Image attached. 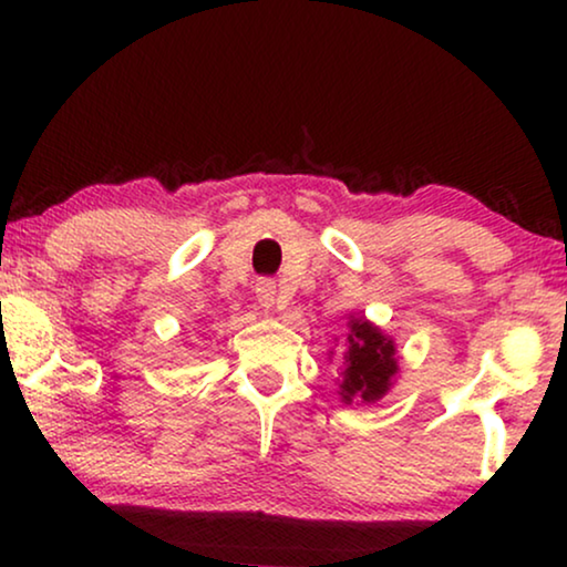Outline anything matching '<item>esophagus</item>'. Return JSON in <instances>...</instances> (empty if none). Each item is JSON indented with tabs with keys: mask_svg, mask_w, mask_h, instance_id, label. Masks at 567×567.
<instances>
[{
	"mask_svg": "<svg viewBox=\"0 0 567 567\" xmlns=\"http://www.w3.org/2000/svg\"><path fill=\"white\" fill-rule=\"evenodd\" d=\"M255 299H258L260 309H268L276 305V284L270 281V278H260L258 284H255Z\"/></svg>",
	"mask_w": 567,
	"mask_h": 567,
	"instance_id": "34e87169",
	"label": "esophagus"
}]
</instances>
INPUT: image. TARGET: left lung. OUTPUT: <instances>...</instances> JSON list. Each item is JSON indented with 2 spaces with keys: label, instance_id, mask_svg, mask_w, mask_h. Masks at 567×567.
Here are the masks:
<instances>
[{
  "label": "left lung",
  "instance_id": "obj_1",
  "mask_svg": "<svg viewBox=\"0 0 567 567\" xmlns=\"http://www.w3.org/2000/svg\"><path fill=\"white\" fill-rule=\"evenodd\" d=\"M348 351L343 353V371H340V400L377 402L390 392L392 379L400 371L398 348L394 340L384 336L377 324L363 317L348 320Z\"/></svg>",
  "mask_w": 567,
  "mask_h": 567
}]
</instances>
